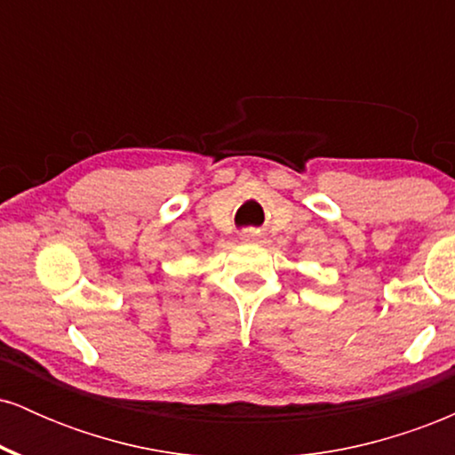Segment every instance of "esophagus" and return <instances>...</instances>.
Instances as JSON below:
<instances>
[{
  "mask_svg": "<svg viewBox=\"0 0 455 455\" xmlns=\"http://www.w3.org/2000/svg\"><path fill=\"white\" fill-rule=\"evenodd\" d=\"M242 239L245 243H259L263 237H260L259 231H248V233L242 235Z\"/></svg>",
  "mask_w": 455,
  "mask_h": 455,
  "instance_id": "obj_1",
  "label": "esophagus"
}]
</instances>
